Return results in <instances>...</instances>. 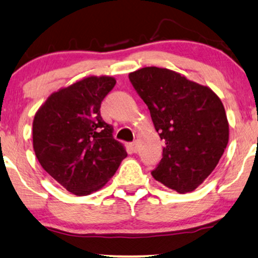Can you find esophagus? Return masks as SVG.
<instances>
[{
    "mask_svg": "<svg viewBox=\"0 0 258 258\" xmlns=\"http://www.w3.org/2000/svg\"><path fill=\"white\" fill-rule=\"evenodd\" d=\"M130 149L133 150V153H137V143L136 142L130 143Z\"/></svg>",
    "mask_w": 258,
    "mask_h": 258,
    "instance_id": "obj_1",
    "label": "esophagus"
}]
</instances>
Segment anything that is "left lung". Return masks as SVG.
<instances>
[{"label":"left lung","instance_id":"1","mask_svg":"<svg viewBox=\"0 0 258 258\" xmlns=\"http://www.w3.org/2000/svg\"><path fill=\"white\" fill-rule=\"evenodd\" d=\"M129 80L165 142L163 157L151 175L178 194L194 191L227 148L229 123L223 103L209 87L167 68L146 67L130 73Z\"/></svg>","mask_w":258,"mask_h":258}]
</instances>
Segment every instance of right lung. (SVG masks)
I'll use <instances>...</instances> for the list:
<instances>
[{"label": "right lung", "mask_w": 258, "mask_h": 258, "mask_svg": "<svg viewBox=\"0 0 258 258\" xmlns=\"http://www.w3.org/2000/svg\"><path fill=\"white\" fill-rule=\"evenodd\" d=\"M110 76H88L52 93L33 121V147L41 167L76 196L107 184L126 157L101 117V102L115 87Z\"/></svg>", "instance_id": "right-lung-1"}]
</instances>
